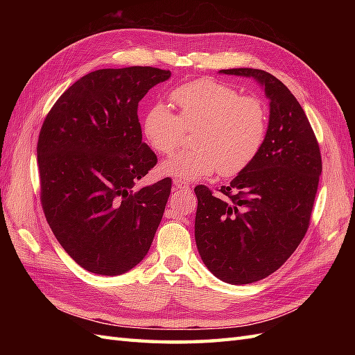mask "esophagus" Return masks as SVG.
I'll return each mask as SVG.
<instances>
[{"mask_svg": "<svg viewBox=\"0 0 355 355\" xmlns=\"http://www.w3.org/2000/svg\"><path fill=\"white\" fill-rule=\"evenodd\" d=\"M191 186L182 180H173V191L175 192H189Z\"/></svg>", "mask_w": 355, "mask_h": 355, "instance_id": "1", "label": "esophagus"}]
</instances>
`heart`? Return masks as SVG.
Masks as SVG:
<instances>
[{
    "mask_svg": "<svg viewBox=\"0 0 355 355\" xmlns=\"http://www.w3.org/2000/svg\"><path fill=\"white\" fill-rule=\"evenodd\" d=\"M171 101L178 108L155 102L141 120L143 134L157 153L169 155L191 130L193 148L160 164L162 175L197 182L218 171L235 177L247 169L266 143L268 116L266 105L221 82L198 79L177 87Z\"/></svg>",
    "mask_w": 355,
    "mask_h": 355,
    "instance_id": "heart-1",
    "label": "heart"
}]
</instances>
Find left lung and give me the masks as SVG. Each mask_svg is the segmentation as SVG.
<instances>
[{
  "label": "left lung",
  "instance_id": "8db88e82",
  "mask_svg": "<svg viewBox=\"0 0 355 355\" xmlns=\"http://www.w3.org/2000/svg\"><path fill=\"white\" fill-rule=\"evenodd\" d=\"M220 73L254 79L270 101L266 143L253 163L221 186L220 197L195 187L201 259L218 279L243 285L275 273L304 239L322 158L305 111L281 80L256 69Z\"/></svg>",
  "mask_w": 355,
  "mask_h": 355
}]
</instances>
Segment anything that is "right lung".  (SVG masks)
Segmentation results:
<instances>
[{"label": "right lung", "mask_w": 355, "mask_h": 355, "mask_svg": "<svg viewBox=\"0 0 355 355\" xmlns=\"http://www.w3.org/2000/svg\"><path fill=\"white\" fill-rule=\"evenodd\" d=\"M169 78L154 67L92 71L42 123L36 153L44 214L64 250L92 273L123 275L153 244L171 178L132 191L157 164L141 141L137 108Z\"/></svg>", "instance_id": "right-lung-1"}]
</instances>
